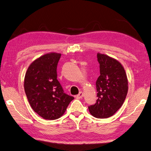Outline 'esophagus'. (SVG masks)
<instances>
[{
    "mask_svg": "<svg viewBox=\"0 0 151 151\" xmlns=\"http://www.w3.org/2000/svg\"><path fill=\"white\" fill-rule=\"evenodd\" d=\"M83 96V92H80L78 93V94H77L76 96V98H82Z\"/></svg>",
    "mask_w": 151,
    "mask_h": 151,
    "instance_id": "esophagus-1",
    "label": "esophagus"
}]
</instances>
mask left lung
I'll use <instances>...</instances> for the list:
<instances>
[{
	"instance_id": "left-lung-1",
	"label": "left lung",
	"mask_w": 151,
	"mask_h": 151,
	"mask_svg": "<svg viewBox=\"0 0 151 151\" xmlns=\"http://www.w3.org/2000/svg\"><path fill=\"white\" fill-rule=\"evenodd\" d=\"M100 75L96 86L98 99L88 106L90 113L97 118H108L121 108L128 91L124 68L117 60L104 54H97Z\"/></svg>"
}]
</instances>
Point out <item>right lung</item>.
<instances>
[{
	"label": "right lung",
	"mask_w": 151,
	"mask_h": 151,
	"mask_svg": "<svg viewBox=\"0 0 151 151\" xmlns=\"http://www.w3.org/2000/svg\"><path fill=\"white\" fill-rule=\"evenodd\" d=\"M61 54H45L29 65L24 78V90L35 112L43 119L61 117L74 97L65 94L57 80V68Z\"/></svg>",
	"instance_id": "add662e5"
}]
</instances>
